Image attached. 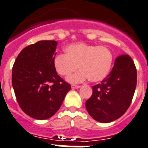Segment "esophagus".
Segmentation results:
<instances>
[{"mask_svg":"<svg viewBox=\"0 0 148 148\" xmlns=\"http://www.w3.org/2000/svg\"><path fill=\"white\" fill-rule=\"evenodd\" d=\"M80 87V86H78V85H72L71 86L72 89H79Z\"/></svg>","mask_w":148,"mask_h":148,"instance_id":"1","label":"esophagus"}]
</instances>
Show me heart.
<instances>
[{"label": "heart", "mask_w": 148, "mask_h": 148, "mask_svg": "<svg viewBox=\"0 0 148 148\" xmlns=\"http://www.w3.org/2000/svg\"><path fill=\"white\" fill-rule=\"evenodd\" d=\"M65 54H59L53 60L57 74L67 77L79 67L80 70L67 78L69 83L78 84L89 78L92 82L104 80L113 64L112 52L105 46L84 43L70 44L65 47Z\"/></svg>", "instance_id": "obj_1"}]
</instances>
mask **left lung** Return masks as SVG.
I'll return each mask as SVG.
<instances>
[{
    "instance_id": "1",
    "label": "left lung",
    "mask_w": 148,
    "mask_h": 148,
    "mask_svg": "<svg viewBox=\"0 0 148 148\" xmlns=\"http://www.w3.org/2000/svg\"><path fill=\"white\" fill-rule=\"evenodd\" d=\"M137 84V71L131 57L120 56L110 74L101 84L92 86V95L86 108L94 120L110 123L125 114L133 98Z\"/></svg>"
}]
</instances>
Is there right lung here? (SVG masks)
I'll use <instances>...</instances> for the list:
<instances>
[{"instance_id": "obj_1", "label": "right lung", "mask_w": 148, "mask_h": 148, "mask_svg": "<svg viewBox=\"0 0 148 148\" xmlns=\"http://www.w3.org/2000/svg\"><path fill=\"white\" fill-rule=\"evenodd\" d=\"M56 46V40L28 46L13 64L12 84L17 101L27 115L36 120L53 116L71 88L54 68Z\"/></svg>"}]
</instances>
